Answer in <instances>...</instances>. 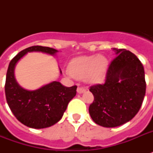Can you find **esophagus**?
<instances>
[{
	"label": "esophagus",
	"instance_id": "34e87169",
	"mask_svg": "<svg viewBox=\"0 0 153 153\" xmlns=\"http://www.w3.org/2000/svg\"><path fill=\"white\" fill-rule=\"evenodd\" d=\"M86 91V90L84 88H82V87H78V89H77V92L79 94H82L84 93Z\"/></svg>",
	"mask_w": 153,
	"mask_h": 153
}]
</instances>
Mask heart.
I'll use <instances>...</instances> for the list:
<instances>
[{"label": "heart", "instance_id": "1", "mask_svg": "<svg viewBox=\"0 0 153 153\" xmlns=\"http://www.w3.org/2000/svg\"><path fill=\"white\" fill-rule=\"evenodd\" d=\"M107 67L108 60L103 55H82L73 59L68 70L75 79H85L91 83H98L105 79Z\"/></svg>", "mask_w": 153, "mask_h": 153}]
</instances>
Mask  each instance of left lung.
Listing matches in <instances>:
<instances>
[{
    "mask_svg": "<svg viewBox=\"0 0 153 153\" xmlns=\"http://www.w3.org/2000/svg\"><path fill=\"white\" fill-rule=\"evenodd\" d=\"M117 56L109 65L104 84L91 86L94 102L89 107L97 125L113 128L128 122L138 113L145 95L142 63L126 49L113 48Z\"/></svg>",
    "mask_w": 153,
    "mask_h": 153,
    "instance_id": "left-lung-1",
    "label": "left lung"
}]
</instances>
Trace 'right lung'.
Here are the masks:
<instances>
[{
	"mask_svg": "<svg viewBox=\"0 0 153 153\" xmlns=\"http://www.w3.org/2000/svg\"><path fill=\"white\" fill-rule=\"evenodd\" d=\"M33 51L52 56L59 52L48 47L32 46L18 53L11 60L7 71L4 86L6 100L14 116L25 126L32 128H48L62 118L68 103L76 95L77 86L67 87L57 81L34 91L20 86L16 80L15 67L27 52Z\"/></svg>",
	"mask_w": 153,
	"mask_h": 153,
	"instance_id": "add662e5",
	"label": "right lung"
}]
</instances>
